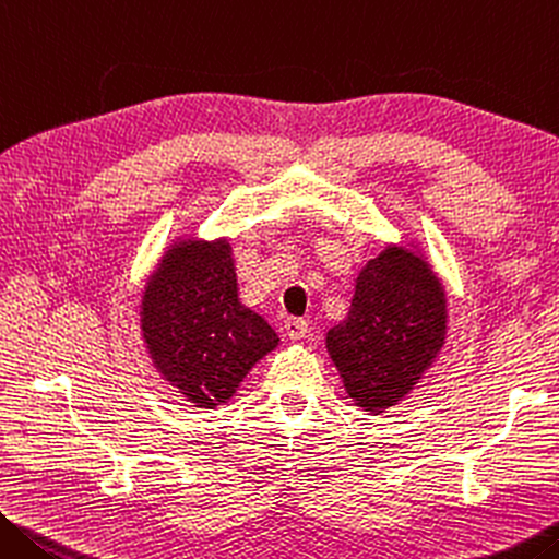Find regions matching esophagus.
I'll use <instances>...</instances> for the list:
<instances>
[{"label":"esophagus","instance_id":"34e87169","mask_svg":"<svg viewBox=\"0 0 559 559\" xmlns=\"http://www.w3.org/2000/svg\"><path fill=\"white\" fill-rule=\"evenodd\" d=\"M307 332H309V324L305 322V319L289 317L285 322V334L289 336V340H305Z\"/></svg>","mask_w":559,"mask_h":559}]
</instances>
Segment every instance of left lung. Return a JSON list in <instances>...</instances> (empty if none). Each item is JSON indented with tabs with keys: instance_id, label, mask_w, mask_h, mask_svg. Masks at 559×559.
<instances>
[{
	"instance_id": "obj_1",
	"label": "left lung",
	"mask_w": 559,
	"mask_h": 559,
	"mask_svg": "<svg viewBox=\"0 0 559 559\" xmlns=\"http://www.w3.org/2000/svg\"><path fill=\"white\" fill-rule=\"evenodd\" d=\"M443 334L445 299L431 267L389 247L361 270L349 314L329 329L326 346L356 406L381 414L414 389Z\"/></svg>"
}]
</instances>
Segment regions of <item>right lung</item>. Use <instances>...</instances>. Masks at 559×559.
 I'll return each instance as SVG.
<instances>
[{
    "mask_svg": "<svg viewBox=\"0 0 559 559\" xmlns=\"http://www.w3.org/2000/svg\"><path fill=\"white\" fill-rule=\"evenodd\" d=\"M143 336L155 366L186 401L215 408L277 334L237 299L227 240L182 242L163 258L143 295Z\"/></svg>",
    "mask_w": 559,
    "mask_h": 559,
    "instance_id": "add662e5",
    "label": "right lung"
}]
</instances>
